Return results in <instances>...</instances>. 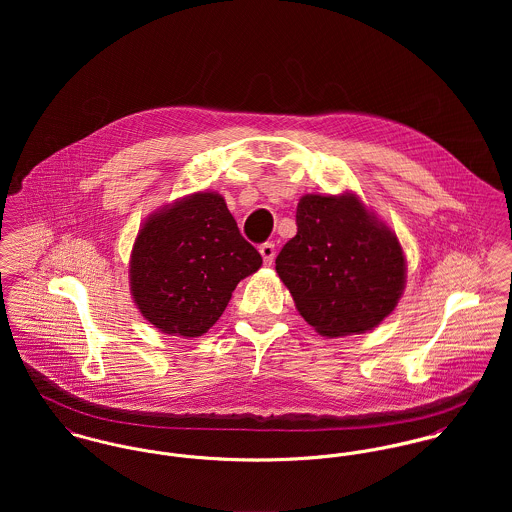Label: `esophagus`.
<instances>
[{"instance_id":"34e87169","label":"esophagus","mask_w":512,"mask_h":512,"mask_svg":"<svg viewBox=\"0 0 512 512\" xmlns=\"http://www.w3.org/2000/svg\"><path fill=\"white\" fill-rule=\"evenodd\" d=\"M260 254H262V258H264V264H272L274 262V256H276V246H274V242H264L262 246H260Z\"/></svg>"}]
</instances>
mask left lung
Here are the masks:
<instances>
[{"label": "left lung", "mask_w": 512, "mask_h": 512, "mask_svg": "<svg viewBox=\"0 0 512 512\" xmlns=\"http://www.w3.org/2000/svg\"><path fill=\"white\" fill-rule=\"evenodd\" d=\"M295 222L276 272L299 315L323 337L359 335L384 321L406 286L396 234L353 193L303 195Z\"/></svg>", "instance_id": "8db88e82"}]
</instances>
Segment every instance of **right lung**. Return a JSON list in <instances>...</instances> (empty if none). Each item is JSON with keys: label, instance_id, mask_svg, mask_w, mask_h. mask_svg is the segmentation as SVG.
<instances>
[{"label": "right lung", "instance_id": "obj_1", "mask_svg": "<svg viewBox=\"0 0 512 512\" xmlns=\"http://www.w3.org/2000/svg\"><path fill=\"white\" fill-rule=\"evenodd\" d=\"M262 266L219 193L199 191L149 215L130 258L140 313L167 335L201 337L240 280Z\"/></svg>", "mask_w": 512, "mask_h": 512}]
</instances>
